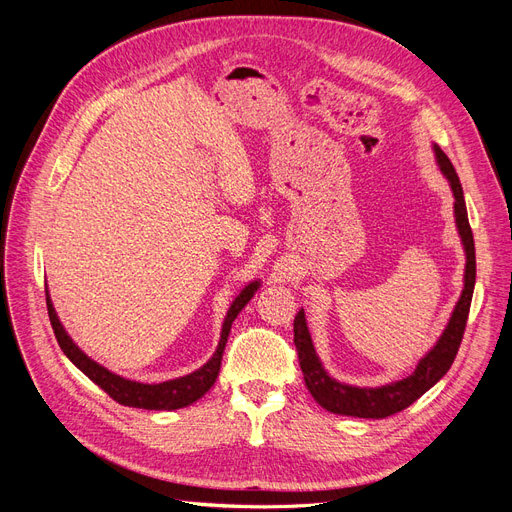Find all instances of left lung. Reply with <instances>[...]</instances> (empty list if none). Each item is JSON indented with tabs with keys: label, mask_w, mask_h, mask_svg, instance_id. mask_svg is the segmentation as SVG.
<instances>
[{
	"label": "left lung",
	"mask_w": 512,
	"mask_h": 512,
	"mask_svg": "<svg viewBox=\"0 0 512 512\" xmlns=\"http://www.w3.org/2000/svg\"><path fill=\"white\" fill-rule=\"evenodd\" d=\"M432 148H434L438 168L442 176L449 180V187L455 197L453 202L455 227L461 238V246H464V253H466L464 289H461V295L451 312L447 327H444V332L440 334V338L436 340L432 349L419 359L415 372L402 378V381H395L381 387H355V385L340 383L334 376H329V372L323 368L321 359L315 351V344H312L306 315L302 308L293 321V342H295V349H298L300 368L304 372V381L312 398H315L317 404L323 406L325 410L334 412V415L361 417V419H385L395 415V412L408 408L449 372L453 359L459 351L461 338H464L474 283H476L474 238L468 223L464 191H461V183L455 174L453 163L449 161L447 155L442 153V148L438 144H432Z\"/></svg>",
	"instance_id": "left-lung-1"
}]
</instances>
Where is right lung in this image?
Wrapping results in <instances>:
<instances>
[{"mask_svg":"<svg viewBox=\"0 0 512 512\" xmlns=\"http://www.w3.org/2000/svg\"><path fill=\"white\" fill-rule=\"evenodd\" d=\"M259 287H261V280H251V283L244 285V289L236 295L223 319L217 351L212 353V357L202 368H197L187 376H178V378H172V381L157 383V385L129 381V378H123L119 374L110 372L102 364H97V361H93L85 351L78 349V344L70 338V334L65 332V327L61 325L51 295H48V289H46V308H48V317H51L55 338L65 357H68L82 374H87L97 387H102L114 402L131 406V408H144V410H176V408L191 406L193 402L200 400L202 395L214 385V381H217L227 336L232 332V323L240 315L242 308L251 302V298L257 293Z\"/></svg>","mask_w":512,"mask_h":512,"instance_id":"1","label":"right lung"}]
</instances>
